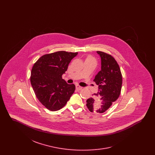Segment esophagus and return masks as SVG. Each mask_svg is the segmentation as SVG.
I'll return each mask as SVG.
<instances>
[{
	"mask_svg": "<svg viewBox=\"0 0 155 155\" xmlns=\"http://www.w3.org/2000/svg\"><path fill=\"white\" fill-rule=\"evenodd\" d=\"M76 89H77V90H78V91H80L82 89V87H80V85H76Z\"/></svg>",
	"mask_w": 155,
	"mask_h": 155,
	"instance_id": "1",
	"label": "esophagus"
}]
</instances>
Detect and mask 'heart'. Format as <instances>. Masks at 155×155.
<instances>
[{"label": "heart", "mask_w": 155, "mask_h": 155, "mask_svg": "<svg viewBox=\"0 0 155 155\" xmlns=\"http://www.w3.org/2000/svg\"><path fill=\"white\" fill-rule=\"evenodd\" d=\"M87 59H93V58H92L91 56H88V57L87 58Z\"/></svg>", "instance_id": "heart-1"}]
</instances>
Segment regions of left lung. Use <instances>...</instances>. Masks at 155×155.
Listing matches in <instances>:
<instances>
[{"label": "left lung", "mask_w": 155, "mask_h": 155, "mask_svg": "<svg viewBox=\"0 0 155 155\" xmlns=\"http://www.w3.org/2000/svg\"><path fill=\"white\" fill-rule=\"evenodd\" d=\"M101 58V70L94 81L99 91L87 101V106L91 112L103 113L117 100L122 87V74L115 59L108 53L97 51ZM97 108H96V106Z\"/></svg>", "instance_id": "left-lung-1"}]
</instances>
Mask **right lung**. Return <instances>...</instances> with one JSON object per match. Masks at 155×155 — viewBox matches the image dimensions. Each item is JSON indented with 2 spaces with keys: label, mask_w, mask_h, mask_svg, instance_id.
<instances>
[{
  "label": "right lung",
  "mask_w": 155,
  "mask_h": 155,
  "mask_svg": "<svg viewBox=\"0 0 155 155\" xmlns=\"http://www.w3.org/2000/svg\"><path fill=\"white\" fill-rule=\"evenodd\" d=\"M77 52L59 51L42 56L31 70V85L39 101L51 111L59 110L66 104L75 89L62 78Z\"/></svg>",
  "instance_id": "1"
}]
</instances>
